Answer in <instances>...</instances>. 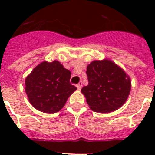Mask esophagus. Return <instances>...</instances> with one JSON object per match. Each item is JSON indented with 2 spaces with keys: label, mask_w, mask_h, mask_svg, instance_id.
Instances as JSON below:
<instances>
[{
  "label": "esophagus",
  "mask_w": 155,
  "mask_h": 155,
  "mask_svg": "<svg viewBox=\"0 0 155 155\" xmlns=\"http://www.w3.org/2000/svg\"><path fill=\"white\" fill-rule=\"evenodd\" d=\"M77 87H78V90L81 89V87H82V82L81 81H80L78 84H77Z\"/></svg>",
  "instance_id": "obj_1"
}]
</instances>
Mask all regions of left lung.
Instances as JSON below:
<instances>
[{
  "instance_id": "left-lung-1",
  "label": "left lung",
  "mask_w": 155,
  "mask_h": 155,
  "mask_svg": "<svg viewBox=\"0 0 155 155\" xmlns=\"http://www.w3.org/2000/svg\"><path fill=\"white\" fill-rule=\"evenodd\" d=\"M86 74L88 84L82 87L81 92L91 110L110 113L125 103L130 91V79L113 61H92Z\"/></svg>"
}]
</instances>
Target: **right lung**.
Returning <instances> with one entry per match:
<instances>
[{
  "mask_svg": "<svg viewBox=\"0 0 155 155\" xmlns=\"http://www.w3.org/2000/svg\"><path fill=\"white\" fill-rule=\"evenodd\" d=\"M71 76V71L58 61L41 63L25 79V92L30 103L43 113L61 110L77 89L70 83Z\"/></svg>",
  "mask_w": 155,
  "mask_h": 155,
  "instance_id": "add662e5",
  "label": "right lung"
}]
</instances>
